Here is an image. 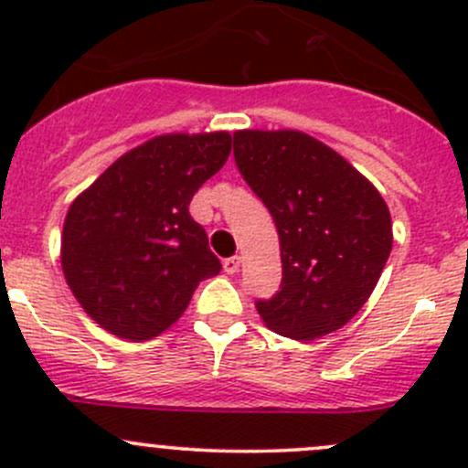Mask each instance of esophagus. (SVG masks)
Returning a JSON list of instances; mask_svg holds the SVG:
<instances>
[{"instance_id": "34e87169", "label": "esophagus", "mask_w": 468, "mask_h": 468, "mask_svg": "<svg viewBox=\"0 0 468 468\" xmlns=\"http://www.w3.org/2000/svg\"><path fill=\"white\" fill-rule=\"evenodd\" d=\"M239 267H242V258H239V256L226 258V261H224V269H226V271H229V273L239 271Z\"/></svg>"}]
</instances>
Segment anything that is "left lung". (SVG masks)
<instances>
[{"label":"left lung","mask_w":468,"mask_h":468,"mask_svg":"<svg viewBox=\"0 0 468 468\" xmlns=\"http://www.w3.org/2000/svg\"><path fill=\"white\" fill-rule=\"evenodd\" d=\"M239 174L269 207L282 282L256 308L282 337L317 339L351 322L391 251L389 207L369 178L303 131H235Z\"/></svg>","instance_id":"obj_1"}]
</instances>
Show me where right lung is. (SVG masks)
<instances>
[{"instance_id":"right-lung-1","label":"right lung","mask_w":468,"mask_h":468,"mask_svg":"<svg viewBox=\"0 0 468 468\" xmlns=\"http://www.w3.org/2000/svg\"><path fill=\"white\" fill-rule=\"evenodd\" d=\"M230 133H167L117 158L69 206L60 238L65 281L88 317L131 342L158 337L186 313L219 258L192 197L224 167Z\"/></svg>"}]
</instances>
